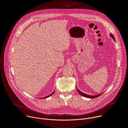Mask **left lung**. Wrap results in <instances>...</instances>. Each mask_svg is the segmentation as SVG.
Instances as JSON below:
<instances>
[{
  "instance_id": "8db88e82",
  "label": "left lung",
  "mask_w": 128,
  "mask_h": 128,
  "mask_svg": "<svg viewBox=\"0 0 128 128\" xmlns=\"http://www.w3.org/2000/svg\"><path fill=\"white\" fill-rule=\"evenodd\" d=\"M110 36L114 39V41H116V40H115V38H114V35H113L112 34H110ZM77 88V90H78V92L82 96H84V97H86V98H95L98 97L99 96H100L101 95H102V94H103V93H101V94H99V95H97L91 96V95H88L86 94H84V93H82V92H80V91L78 88Z\"/></svg>"
}]
</instances>
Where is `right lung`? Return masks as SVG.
Segmentation results:
<instances>
[{"label":"right lung","instance_id":"obj_1","mask_svg":"<svg viewBox=\"0 0 128 128\" xmlns=\"http://www.w3.org/2000/svg\"><path fill=\"white\" fill-rule=\"evenodd\" d=\"M54 92L52 93V94H50V95H48V96H46V97H43V98H40V99H45V98H48V97H49L50 96H52L53 94H54Z\"/></svg>","mask_w":128,"mask_h":128}]
</instances>
